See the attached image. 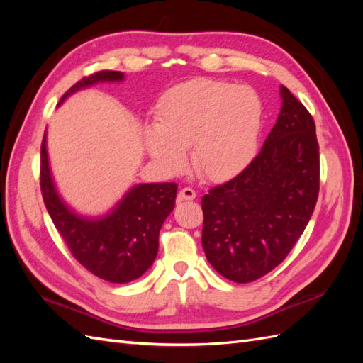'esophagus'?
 Wrapping results in <instances>:
<instances>
[{"instance_id": "esophagus-1", "label": "esophagus", "mask_w": 363, "mask_h": 363, "mask_svg": "<svg viewBox=\"0 0 363 363\" xmlns=\"http://www.w3.org/2000/svg\"><path fill=\"white\" fill-rule=\"evenodd\" d=\"M177 198H179L181 201H191V199L196 198V191L190 187H184V189H181Z\"/></svg>"}]
</instances>
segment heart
I'll return each mask as SVG.
<instances>
[{"label": "heart", "mask_w": 363, "mask_h": 363, "mask_svg": "<svg viewBox=\"0 0 363 363\" xmlns=\"http://www.w3.org/2000/svg\"><path fill=\"white\" fill-rule=\"evenodd\" d=\"M262 101L248 86L195 79L160 99L156 126L145 130L151 156L179 172L190 150L191 165L203 179L223 182L237 176L256 154Z\"/></svg>", "instance_id": "heart-1"}]
</instances>
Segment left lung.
<instances>
[{
    "instance_id": "obj_1",
    "label": "left lung",
    "mask_w": 363,
    "mask_h": 363,
    "mask_svg": "<svg viewBox=\"0 0 363 363\" xmlns=\"http://www.w3.org/2000/svg\"><path fill=\"white\" fill-rule=\"evenodd\" d=\"M282 107L260 152L201 199L203 250L226 279L246 284L289 256L320 191V146L304 104L281 86Z\"/></svg>"
}]
</instances>
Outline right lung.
I'll return each mask as SVG.
<instances>
[{"instance_id":"add662e5","label":"right lung","mask_w":363,"mask_h":363,"mask_svg":"<svg viewBox=\"0 0 363 363\" xmlns=\"http://www.w3.org/2000/svg\"><path fill=\"white\" fill-rule=\"evenodd\" d=\"M123 73L103 70L84 76L60 98L101 81H121ZM40 190L54 226L79 264L99 279L126 284L148 269L159 250V233L174 209L177 186L174 182L140 184L130 189L115 209L98 220L73 213L59 198L54 187L46 135L40 146Z\"/></svg>"}]
</instances>
